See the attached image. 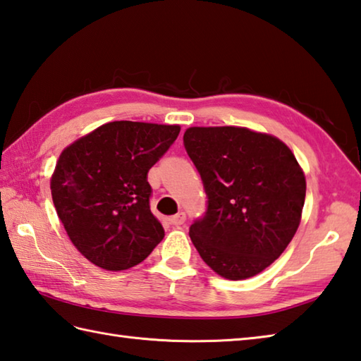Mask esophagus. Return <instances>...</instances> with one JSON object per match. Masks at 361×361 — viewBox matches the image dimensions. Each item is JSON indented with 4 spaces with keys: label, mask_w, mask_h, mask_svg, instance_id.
<instances>
[{
    "label": "esophagus",
    "mask_w": 361,
    "mask_h": 361,
    "mask_svg": "<svg viewBox=\"0 0 361 361\" xmlns=\"http://www.w3.org/2000/svg\"><path fill=\"white\" fill-rule=\"evenodd\" d=\"M169 223L174 224V226H180V224L185 223V214H183V212L176 214L174 216H171V219H169Z\"/></svg>",
    "instance_id": "34e87169"
}]
</instances>
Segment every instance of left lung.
Masks as SVG:
<instances>
[{"mask_svg":"<svg viewBox=\"0 0 361 361\" xmlns=\"http://www.w3.org/2000/svg\"><path fill=\"white\" fill-rule=\"evenodd\" d=\"M190 159L207 193V212L190 226L202 261L226 280H247L281 256L302 220L307 180L295 155L247 127H190Z\"/></svg>","mask_w":361,"mask_h":361,"instance_id":"1","label":"left lung"}]
</instances>
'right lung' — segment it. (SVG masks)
I'll use <instances>...</instances> for the list:
<instances>
[{"label": "right lung", "instance_id": "obj_1", "mask_svg": "<svg viewBox=\"0 0 361 361\" xmlns=\"http://www.w3.org/2000/svg\"><path fill=\"white\" fill-rule=\"evenodd\" d=\"M180 126L113 121L61 152L51 198L73 247L100 269L135 267L165 229L149 207L147 171L173 145Z\"/></svg>", "mask_w": 361, "mask_h": 361}]
</instances>
